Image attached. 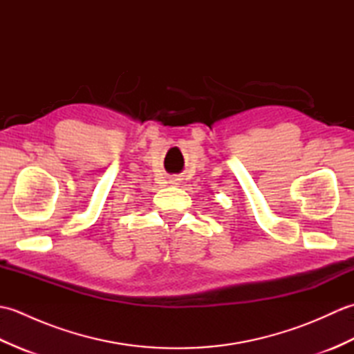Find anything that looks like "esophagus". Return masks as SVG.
<instances>
[{
    "mask_svg": "<svg viewBox=\"0 0 354 354\" xmlns=\"http://www.w3.org/2000/svg\"><path fill=\"white\" fill-rule=\"evenodd\" d=\"M170 183H171V184H175V185H178V184H179V179H178V178H173Z\"/></svg>",
    "mask_w": 354,
    "mask_h": 354,
    "instance_id": "1",
    "label": "esophagus"
}]
</instances>
